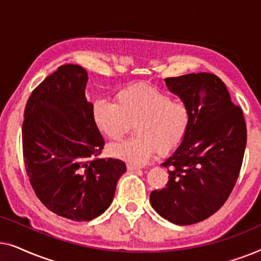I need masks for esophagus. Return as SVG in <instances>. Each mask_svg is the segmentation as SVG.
I'll use <instances>...</instances> for the list:
<instances>
[{
    "mask_svg": "<svg viewBox=\"0 0 261 261\" xmlns=\"http://www.w3.org/2000/svg\"><path fill=\"white\" fill-rule=\"evenodd\" d=\"M127 169L129 171H138V170H140L141 167L135 165V164H127Z\"/></svg>",
    "mask_w": 261,
    "mask_h": 261,
    "instance_id": "obj_1",
    "label": "esophagus"
}]
</instances>
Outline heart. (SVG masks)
I'll list each match as a JSON object with an SVG mask.
<instances>
[{"mask_svg": "<svg viewBox=\"0 0 261 261\" xmlns=\"http://www.w3.org/2000/svg\"><path fill=\"white\" fill-rule=\"evenodd\" d=\"M115 99L116 103L97 99L92 106L96 127L112 140L122 138L129 123H134L135 137L109 146L115 158L144 164L158 151L169 154L184 140L190 112L181 99L145 84L122 89Z\"/></svg>", "mask_w": 261, "mask_h": 261, "instance_id": "obj_1", "label": "heart"}]
</instances>
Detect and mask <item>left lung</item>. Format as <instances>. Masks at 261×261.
<instances>
[{"label": "left lung", "instance_id": "obj_1", "mask_svg": "<svg viewBox=\"0 0 261 261\" xmlns=\"http://www.w3.org/2000/svg\"><path fill=\"white\" fill-rule=\"evenodd\" d=\"M166 87L190 112L184 140L163 163L166 188L151 192L156 213L188 226L208 219L224 204L240 173L247 141L244 113L216 74L165 78Z\"/></svg>", "mask_w": 261, "mask_h": 261}]
</instances>
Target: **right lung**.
Segmentation results:
<instances>
[{"label":"right lung","mask_w":261,"mask_h":261,"mask_svg":"<svg viewBox=\"0 0 261 261\" xmlns=\"http://www.w3.org/2000/svg\"><path fill=\"white\" fill-rule=\"evenodd\" d=\"M88 73L59 66L32 91L23 114V162L31 185L48 210L90 221L112 204L126 164L97 159L105 140L85 97Z\"/></svg>","instance_id":"add662e5"}]
</instances>
